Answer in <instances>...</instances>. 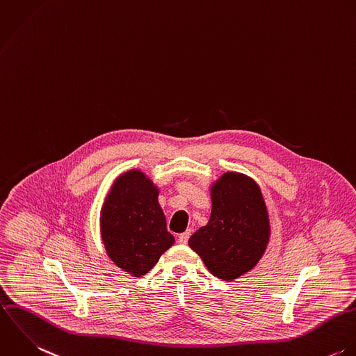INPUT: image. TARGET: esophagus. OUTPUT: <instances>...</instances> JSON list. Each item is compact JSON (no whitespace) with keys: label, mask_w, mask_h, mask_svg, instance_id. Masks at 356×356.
I'll list each match as a JSON object with an SVG mask.
<instances>
[{"label":"esophagus","mask_w":356,"mask_h":356,"mask_svg":"<svg viewBox=\"0 0 356 356\" xmlns=\"http://www.w3.org/2000/svg\"><path fill=\"white\" fill-rule=\"evenodd\" d=\"M189 236H191V229H188L186 232L181 234V235L178 236V241H179L181 244H186V243H188V240H189Z\"/></svg>","instance_id":"esophagus-1"}]
</instances>
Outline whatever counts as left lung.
Here are the masks:
<instances>
[{
	"label": "left lung",
	"instance_id": "1",
	"mask_svg": "<svg viewBox=\"0 0 356 356\" xmlns=\"http://www.w3.org/2000/svg\"><path fill=\"white\" fill-rule=\"evenodd\" d=\"M210 193L209 224L191 236L189 245L214 276L231 282L264 255L270 235L268 210L257 182L240 172L222 174Z\"/></svg>",
	"mask_w": 356,
	"mask_h": 356
}]
</instances>
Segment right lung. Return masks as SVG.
<instances>
[{
  "label": "right lung",
  "instance_id": "1",
  "mask_svg": "<svg viewBox=\"0 0 356 356\" xmlns=\"http://www.w3.org/2000/svg\"><path fill=\"white\" fill-rule=\"evenodd\" d=\"M101 235L111 259L129 275L147 273L175 241L159 204V188L140 170L122 172L101 210Z\"/></svg>",
  "mask_w": 356,
  "mask_h": 356
}]
</instances>
